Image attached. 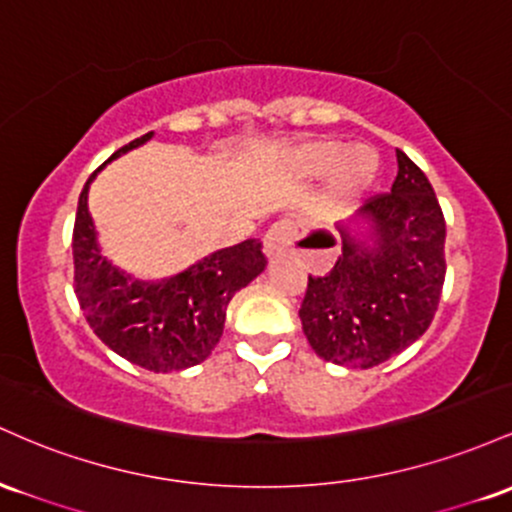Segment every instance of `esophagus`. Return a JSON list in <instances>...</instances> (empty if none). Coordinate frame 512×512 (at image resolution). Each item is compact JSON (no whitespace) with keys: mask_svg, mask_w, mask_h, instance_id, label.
I'll return each instance as SVG.
<instances>
[{"mask_svg":"<svg viewBox=\"0 0 512 512\" xmlns=\"http://www.w3.org/2000/svg\"><path fill=\"white\" fill-rule=\"evenodd\" d=\"M297 227L292 220H280L271 225V229L266 232V237H263V251H266V256L271 258H280L287 254V246H290L292 237H295Z\"/></svg>","mask_w":512,"mask_h":512,"instance_id":"34e87169","label":"esophagus"}]
</instances>
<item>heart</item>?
Instances as JSON below:
<instances>
[{
  "mask_svg": "<svg viewBox=\"0 0 512 512\" xmlns=\"http://www.w3.org/2000/svg\"><path fill=\"white\" fill-rule=\"evenodd\" d=\"M300 176L329 174L331 193L336 198H353L363 193L377 176V154L367 145H343L336 140H314L302 145L292 157Z\"/></svg>",
  "mask_w": 512,
  "mask_h": 512,
  "instance_id": "b5f03b06",
  "label": "heart"
}]
</instances>
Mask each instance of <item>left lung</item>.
I'll list each match as a JSON object with an SVG mask.
<instances>
[{"instance_id": "8db88e82", "label": "left lung", "mask_w": 512, "mask_h": 512, "mask_svg": "<svg viewBox=\"0 0 512 512\" xmlns=\"http://www.w3.org/2000/svg\"><path fill=\"white\" fill-rule=\"evenodd\" d=\"M392 193L358 210L365 234L338 225L343 251L326 275H309L300 307L302 331L319 358L375 367L428 331L445 283V217L421 169L396 149ZM333 239L324 232L300 241Z\"/></svg>"}]
</instances>
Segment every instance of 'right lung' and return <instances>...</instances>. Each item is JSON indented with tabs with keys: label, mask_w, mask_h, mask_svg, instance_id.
Masks as SVG:
<instances>
[{
	"label": "right lung",
	"mask_w": 512,
	"mask_h": 512,
	"mask_svg": "<svg viewBox=\"0 0 512 512\" xmlns=\"http://www.w3.org/2000/svg\"><path fill=\"white\" fill-rule=\"evenodd\" d=\"M152 135L147 132L120 147L108 162L145 145ZM99 171L89 176L79 195L72 234L74 292L86 321L120 358L145 370L171 372L203 363L220 341L234 292L266 268L261 241L227 246L157 283L135 280L106 261L96 241L86 195Z\"/></svg>",
	"instance_id": "obj_1"
}]
</instances>
